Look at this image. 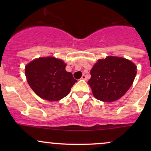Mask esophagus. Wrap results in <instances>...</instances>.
<instances>
[{
	"label": "esophagus",
	"instance_id": "esophagus-1",
	"mask_svg": "<svg viewBox=\"0 0 151 151\" xmlns=\"http://www.w3.org/2000/svg\"><path fill=\"white\" fill-rule=\"evenodd\" d=\"M81 80H87V77H86V76L85 75V74H83V75L82 76Z\"/></svg>",
	"mask_w": 151,
	"mask_h": 151
}]
</instances>
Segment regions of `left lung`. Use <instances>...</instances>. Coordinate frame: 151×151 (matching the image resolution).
Wrapping results in <instances>:
<instances>
[{
	"instance_id": "8db88e82",
	"label": "left lung",
	"mask_w": 151,
	"mask_h": 151,
	"mask_svg": "<svg viewBox=\"0 0 151 151\" xmlns=\"http://www.w3.org/2000/svg\"><path fill=\"white\" fill-rule=\"evenodd\" d=\"M137 74V66L126 58L108 56L100 59L91 71L88 85L94 97L104 102L119 99L130 88Z\"/></svg>"
}]
</instances>
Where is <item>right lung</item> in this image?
I'll list each match as a JSON object with an SVG mask.
<instances>
[{
	"instance_id": "1",
	"label": "right lung",
	"mask_w": 151,
	"mask_h": 151,
	"mask_svg": "<svg viewBox=\"0 0 151 151\" xmlns=\"http://www.w3.org/2000/svg\"><path fill=\"white\" fill-rule=\"evenodd\" d=\"M66 64L53 57L39 58L25 66V76L29 85L41 98L58 101L69 93L77 82L71 72L66 71Z\"/></svg>"
}]
</instances>
